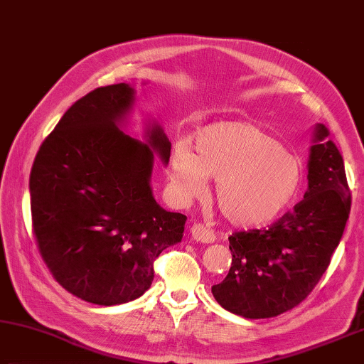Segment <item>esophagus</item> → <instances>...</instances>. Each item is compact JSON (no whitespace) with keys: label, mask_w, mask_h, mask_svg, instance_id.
I'll list each match as a JSON object with an SVG mask.
<instances>
[{"label":"esophagus","mask_w":364,"mask_h":364,"mask_svg":"<svg viewBox=\"0 0 364 364\" xmlns=\"http://www.w3.org/2000/svg\"><path fill=\"white\" fill-rule=\"evenodd\" d=\"M190 233H192V237L196 241H200V243H214L215 240L214 232L209 230V228L203 224H193L192 228H190Z\"/></svg>","instance_id":"esophagus-1"}]
</instances>
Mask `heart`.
Instances as JSON below:
<instances>
[{
    "mask_svg": "<svg viewBox=\"0 0 364 364\" xmlns=\"http://www.w3.org/2000/svg\"><path fill=\"white\" fill-rule=\"evenodd\" d=\"M169 177L176 195L192 200L215 178V201L235 225H262L278 218L299 193L301 161L264 127L224 121L201 127L193 153L186 145L172 150Z\"/></svg>",
    "mask_w": 364,
    "mask_h": 364,
    "instance_id": "b5f03b06",
    "label": "heart"
}]
</instances>
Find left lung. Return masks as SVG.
<instances>
[{"label":"left lung","mask_w":364,"mask_h":364,"mask_svg":"<svg viewBox=\"0 0 364 364\" xmlns=\"http://www.w3.org/2000/svg\"><path fill=\"white\" fill-rule=\"evenodd\" d=\"M328 134L316 124L304 200L270 227L228 237L232 267L211 289L225 310L250 320L278 316L297 307L326 272L352 205L342 155Z\"/></svg>","instance_id":"left-lung-1"}]
</instances>
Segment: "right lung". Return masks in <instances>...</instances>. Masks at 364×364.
<instances>
[{
  "mask_svg": "<svg viewBox=\"0 0 364 364\" xmlns=\"http://www.w3.org/2000/svg\"><path fill=\"white\" fill-rule=\"evenodd\" d=\"M136 91L126 82L76 100L44 139L30 174L31 222L44 264L73 296L97 305L134 301L153 262L181 243L187 218L153 198V155L169 163L163 127L145 140L119 129Z\"/></svg>",
  "mask_w": 364,
  "mask_h": 364,
  "instance_id": "right-lung-1",
  "label": "right lung"
}]
</instances>
